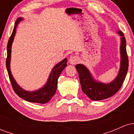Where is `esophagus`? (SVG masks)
Wrapping results in <instances>:
<instances>
[{"instance_id": "1", "label": "esophagus", "mask_w": 134, "mask_h": 134, "mask_svg": "<svg viewBox=\"0 0 134 134\" xmlns=\"http://www.w3.org/2000/svg\"><path fill=\"white\" fill-rule=\"evenodd\" d=\"M79 62V58L77 56H71L69 59V62L72 65H75Z\"/></svg>"}]
</instances>
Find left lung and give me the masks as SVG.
Returning <instances> with one entry per match:
<instances>
[{"mask_svg": "<svg viewBox=\"0 0 134 134\" xmlns=\"http://www.w3.org/2000/svg\"><path fill=\"white\" fill-rule=\"evenodd\" d=\"M121 36L120 44V67L116 77L110 83H103L94 80L90 70L82 64H77L76 68L78 72L82 91L91 100L99 101L113 96L118 91L124 82L128 71L129 58L126 50V40L124 33L118 31Z\"/></svg>", "mask_w": 134, "mask_h": 134, "instance_id": "8db88e82", "label": "left lung"}]
</instances>
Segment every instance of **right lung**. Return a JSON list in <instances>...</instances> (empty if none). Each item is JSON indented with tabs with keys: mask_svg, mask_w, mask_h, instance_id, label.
I'll return each instance as SVG.
<instances>
[{
	"mask_svg": "<svg viewBox=\"0 0 134 134\" xmlns=\"http://www.w3.org/2000/svg\"><path fill=\"white\" fill-rule=\"evenodd\" d=\"M22 20H23L22 18H18V19L16 20L14 27L13 31L8 41V43H7V59H6V68H7V72H8L9 79L11 82L13 90L20 98L24 99V100L29 101V102L44 104L48 102L56 93L58 79L62 70L65 68V67H67V59L64 58L63 60L58 63L53 67L50 76L48 77L47 83L44 84L43 87L36 91H27L21 88L18 85V84L15 81L14 78L13 77V75H12L10 69V55H11V47L15 35H16V28L18 24Z\"/></svg>",
	"mask_w": 134,
	"mask_h": 134,
	"instance_id": "add662e5",
	"label": "right lung"
}]
</instances>
